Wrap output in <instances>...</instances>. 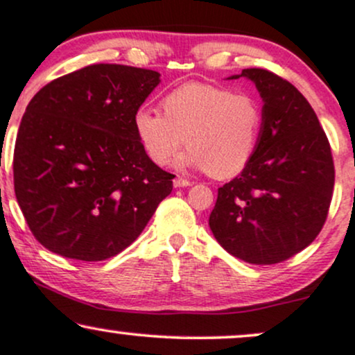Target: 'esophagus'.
Segmentation results:
<instances>
[{"label": "esophagus", "mask_w": 355, "mask_h": 355, "mask_svg": "<svg viewBox=\"0 0 355 355\" xmlns=\"http://www.w3.org/2000/svg\"><path fill=\"white\" fill-rule=\"evenodd\" d=\"M191 182L187 180V178H182V177H175L173 178V187L175 189H180V187H190Z\"/></svg>", "instance_id": "obj_1"}]
</instances>
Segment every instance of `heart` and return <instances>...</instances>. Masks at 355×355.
<instances>
[{"label":"heart","mask_w":355,"mask_h":355,"mask_svg":"<svg viewBox=\"0 0 355 355\" xmlns=\"http://www.w3.org/2000/svg\"><path fill=\"white\" fill-rule=\"evenodd\" d=\"M160 107L162 113L140 108L133 116L138 141L155 165H168L185 144L189 150L178 157V166L230 178L254 157L263 113L250 93L187 83L166 93Z\"/></svg>","instance_id":"b5f03b06"}]
</instances>
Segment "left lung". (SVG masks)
Masks as SVG:
<instances>
[{
  "mask_svg": "<svg viewBox=\"0 0 355 355\" xmlns=\"http://www.w3.org/2000/svg\"><path fill=\"white\" fill-rule=\"evenodd\" d=\"M263 100L259 145L239 177L218 189L209 225L243 262L272 266L311 245L327 218L336 170L331 145L309 101L287 80L247 68Z\"/></svg>",
  "mask_w": 355,
  "mask_h": 355,
  "instance_id": "8db88e82",
  "label": "left lung"
}]
</instances>
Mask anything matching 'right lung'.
Listing matches in <instances>:
<instances>
[{"label":"right lung","mask_w":355,"mask_h":355,"mask_svg":"<svg viewBox=\"0 0 355 355\" xmlns=\"http://www.w3.org/2000/svg\"><path fill=\"white\" fill-rule=\"evenodd\" d=\"M160 73L89 64L53 80L28 103L13 157L15 193L35 239L83 262L137 240L175 175L146 157L133 116Z\"/></svg>","instance_id":"1"}]
</instances>
